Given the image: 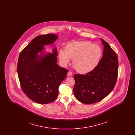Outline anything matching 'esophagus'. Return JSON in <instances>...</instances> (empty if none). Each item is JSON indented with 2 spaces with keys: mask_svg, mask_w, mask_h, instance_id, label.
<instances>
[{
  "mask_svg": "<svg viewBox=\"0 0 135 135\" xmlns=\"http://www.w3.org/2000/svg\"><path fill=\"white\" fill-rule=\"evenodd\" d=\"M72 73L71 72V71H69L68 72V73H67V76H72Z\"/></svg>",
  "mask_w": 135,
  "mask_h": 135,
  "instance_id": "1",
  "label": "esophagus"
}]
</instances>
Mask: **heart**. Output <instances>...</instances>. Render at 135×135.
<instances>
[{
    "label": "heart",
    "mask_w": 135,
    "mask_h": 135,
    "mask_svg": "<svg viewBox=\"0 0 135 135\" xmlns=\"http://www.w3.org/2000/svg\"><path fill=\"white\" fill-rule=\"evenodd\" d=\"M100 45L93 44L89 41H74L68 44L65 50H60L59 60L63 66L73 60V66L78 72L86 74L93 70L98 64L102 55Z\"/></svg>",
    "instance_id": "b5f03b06"
}]
</instances>
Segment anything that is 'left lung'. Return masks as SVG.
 Instances as JSON below:
<instances>
[{
	"label": "left lung",
	"mask_w": 135,
	"mask_h": 135,
	"mask_svg": "<svg viewBox=\"0 0 135 135\" xmlns=\"http://www.w3.org/2000/svg\"><path fill=\"white\" fill-rule=\"evenodd\" d=\"M103 57L96 67L84 75L75 74L73 92L77 100L84 104L96 103L108 95L115 85L118 62L115 52L101 39Z\"/></svg>",
	"instance_id": "obj_1"
}]
</instances>
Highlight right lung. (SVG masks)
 <instances>
[{"mask_svg":"<svg viewBox=\"0 0 135 135\" xmlns=\"http://www.w3.org/2000/svg\"><path fill=\"white\" fill-rule=\"evenodd\" d=\"M58 38L54 34L38 36L20 54L17 71L21 86L36 103L46 104L55 101L59 87L68 72L57 64V47L52 53L45 50V45H54Z\"/></svg>","mask_w":135,"mask_h":135,"instance_id":"obj_1","label":"right lung"}]
</instances>
